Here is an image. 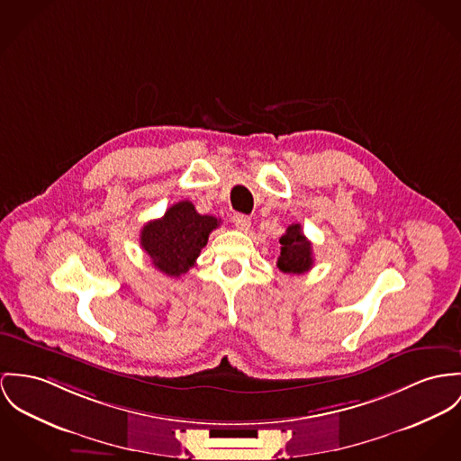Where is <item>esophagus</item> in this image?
I'll return each mask as SVG.
<instances>
[{
  "label": "esophagus",
  "instance_id": "obj_1",
  "mask_svg": "<svg viewBox=\"0 0 461 461\" xmlns=\"http://www.w3.org/2000/svg\"><path fill=\"white\" fill-rule=\"evenodd\" d=\"M231 221H233V224H235L240 231H248L249 228H250V217L246 215V213H235V215L231 217Z\"/></svg>",
  "mask_w": 461,
  "mask_h": 461
}]
</instances>
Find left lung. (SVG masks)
<instances>
[{"instance_id": "8db88e82", "label": "left lung", "mask_w": 461, "mask_h": 461, "mask_svg": "<svg viewBox=\"0 0 461 461\" xmlns=\"http://www.w3.org/2000/svg\"><path fill=\"white\" fill-rule=\"evenodd\" d=\"M279 242H281V256L277 259V267L281 272L289 276H302L312 268L314 265L312 244L303 235L300 224L287 226Z\"/></svg>"}]
</instances>
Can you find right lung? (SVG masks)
<instances>
[{
    "instance_id": "add662e5",
    "label": "right lung",
    "mask_w": 461,
    "mask_h": 461,
    "mask_svg": "<svg viewBox=\"0 0 461 461\" xmlns=\"http://www.w3.org/2000/svg\"><path fill=\"white\" fill-rule=\"evenodd\" d=\"M217 226V217L196 212L194 205L184 200L172 205L161 219L143 226L140 246L159 272L180 277L194 267L211 231Z\"/></svg>"
}]
</instances>
